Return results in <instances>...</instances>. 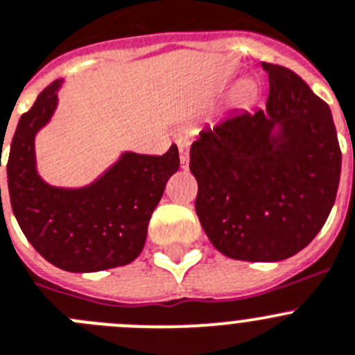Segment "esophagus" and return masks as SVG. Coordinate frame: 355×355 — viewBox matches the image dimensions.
<instances>
[{
    "label": "esophagus",
    "instance_id": "obj_1",
    "mask_svg": "<svg viewBox=\"0 0 355 355\" xmlns=\"http://www.w3.org/2000/svg\"><path fill=\"white\" fill-rule=\"evenodd\" d=\"M178 148H180V162L181 167L188 168V164H190V139L188 137H180L175 141Z\"/></svg>",
    "mask_w": 355,
    "mask_h": 355
}]
</instances>
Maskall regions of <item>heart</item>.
Here are the masks:
<instances>
[{
    "mask_svg": "<svg viewBox=\"0 0 355 355\" xmlns=\"http://www.w3.org/2000/svg\"><path fill=\"white\" fill-rule=\"evenodd\" d=\"M252 93H253V84L248 83V80H243V83L236 84V86L232 87V91H230V100H232L234 103H239L243 102V100L248 98Z\"/></svg>",
    "mask_w": 355,
    "mask_h": 355,
    "instance_id": "1",
    "label": "heart"
}]
</instances>
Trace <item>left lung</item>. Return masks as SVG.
I'll return each mask as SVG.
<instances>
[{
    "instance_id": "left-lung-1",
    "label": "left lung",
    "mask_w": 355,
    "mask_h": 355,
    "mask_svg": "<svg viewBox=\"0 0 355 355\" xmlns=\"http://www.w3.org/2000/svg\"><path fill=\"white\" fill-rule=\"evenodd\" d=\"M262 109L234 110L190 149L195 211L218 252L278 262L310 245L336 199L341 151L329 105L285 67L262 63Z\"/></svg>"
}]
</instances>
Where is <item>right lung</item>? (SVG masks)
I'll return each instance as SVG.
<instances>
[{"mask_svg": "<svg viewBox=\"0 0 355 355\" xmlns=\"http://www.w3.org/2000/svg\"><path fill=\"white\" fill-rule=\"evenodd\" d=\"M63 84L60 79L45 87L19 119L6 164L12 209L33 248L63 271L126 266L144 248L153 211L180 168V151L175 144L162 156L123 151L91 183H47L38 172L35 142L56 114Z\"/></svg>", "mask_w": 355, "mask_h": 355, "instance_id": "right-lung-1", "label": "right lung"}]
</instances>
